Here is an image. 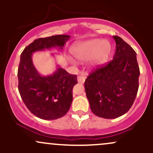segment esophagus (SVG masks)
<instances>
[{"instance_id":"esophagus-1","label":"esophagus","mask_w":153,"mask_h":153,"mask_svg":"<svg viewBox=\"0 0 153 153\" xmlns=\"http://www.w3.org/2000/svg\"><path fill=\"white\" fill-rule=\"evenodd\" d=\"M86 79V75L85 74H80L78 76V81L80 83H83Z\"/></svg>"}]
</instances>
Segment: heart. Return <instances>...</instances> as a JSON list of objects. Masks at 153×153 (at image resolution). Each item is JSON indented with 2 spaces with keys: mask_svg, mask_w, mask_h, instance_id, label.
I'll use <instances>...</instances> for the list:
<instances>
[{
  "mask_svg": "<svg viewBox=\"0 0 153 153\" xmlns=\"http://www.w3.org/2000/svg\"><path fill=\"white\" fill-rule=\"evenodd\" d=\"M110 45L101 39H92L75 45L71 48L72 54L80 60L92 58L93 63L100 65L104 62L110 52Z\"/></svg>",
  "mask_w": 153,
  "mask_h": 153,
  "instance_id": "1",
  "label": "heart"
}]
</instances>
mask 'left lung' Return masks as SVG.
<instances>
[{"instance_id": "1", "label": "left lung", "mask_w": 153, "mask_h": 153, "mask_svg": "<svg viewBox=\"0 0 153 153\" xmlns=\"http://www.w3.org/2000/svg\"><path fill=\"white\" fill-rule=\"evenodd\" d=\"M114 58L96 68L84 86L93 113L104 119H115L132 106L139 88L140 68L132 47L118 36Z\"/></svg>"}]
</instances>
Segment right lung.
<instances>
[{
	"label": "right lung",
	"instance_id": "add662e5",
	"mask_svg": "<svg viewBox=\"0 0 153 153\" xmlns=\"http://www.w3.org/2000/svg\"><path fill=\"white\" fill-rule=\"evenodd\" d=\"M71 36L55 35L35 39L21 54L18 68L19 91L26 106L33 114L45 120H52L67 114L73 101V88L77 75L57 68L52 75L42 76L31 59L36 51L58 47L62 49Z\"/></svg>",
	"mask_w": 153,
	"mask_h": 153
}]
</instances>
